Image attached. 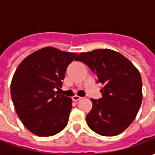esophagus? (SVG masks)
I'll use <instances>...</instances> for the list:
<instances>
[{
	"label": "esophagus",
	"instance_id": "1",
	"mask_svg": "<svg viewBox=\"0 0 155 155\" xmlns=\"http://www.w3.org/2000/svg\"><path fill=\"white\" fill-rule=\"evenodd\" d=\"M81 99V96H78V95H74V96H73L72 97V100H73V101H80Z\"/></svg>",
	"mask_w": 155,
	"mask_h": 155
}]
</instances>
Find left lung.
I'll use <instances>...</instances> for the list:
<instances>
[{
  "label": "left lung",
  "instance_id": "8db88e82",
  "mask_svg": "<svg viewBox=\"0 0 155 155\" xmlns=\"http://www.w3.org/2000/svg\"><path fill=\"white\" fill-rule=\"evenodd\" d=\"M75 61L87 64L102 84V98L91 100L88 126L103 136L120 134L135 119L142 103L140 71L123 54L110 49L82 52Z\"/></svg>",
  "mask_w": 155,
  "mask_h": 155
}]
</instances>
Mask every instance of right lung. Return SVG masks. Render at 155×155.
Wrapping results in <instances>:
<instances>
[{"label": "right lung", "mask_w": 155, "mask_h": 155, "mask_svg": "<svg viewBox=\"0 0 155 155\" xmlns=\"http://www.w3.org/2000/svg\"><path fill=\"white\" fill-rule=\"evenodd\" d=\"M77 53L48 46L25 57L15 71L11 95L25 127L37 136L56 134L66 126L72 99L58 94L69 64Z\"/></svg>", "instance_id": "add662e5"}]
</instances>
